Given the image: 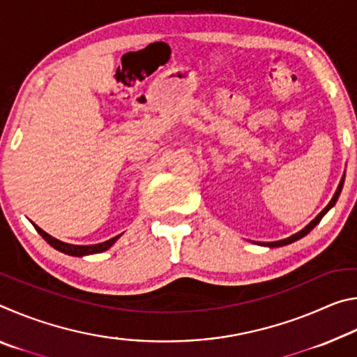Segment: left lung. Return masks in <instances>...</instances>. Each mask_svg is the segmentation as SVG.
Masks as SVG:
<instances>
[{
	"label": "left lung",
	"mask_w": 357,
	"mask_h": 357,
	"mask_svg": "<svg viewBox=\"0 0 357 357\" xmlns=\"http://www.w3.org/2000/svg\"><path fill=\"white\" fill-rule=\"evenodd\" d=\"M343 183H345V174H343L342 176V179H340V183H338V187H337V190H335V193H334V197H332V200L328 203V206H326L321 213H319L315 219H313L309 225L307 227H304L301 229V231H298V233H294V234H291V236L289 238H285V239H280V241H274V243H257V244H259V245H264V247H269V249H274V247H282V245H288V244H291V243H294V241H298V239H301V238H304L305 234H309L313 228H315L318 223H319V220L323 219V217L326 215V213H328V211L331 209V208H334V204L337 203V200H338V197H340V192H342V189H343Z\"/></svg>",
	"instance_id": "obj_1"
}]
</instances>
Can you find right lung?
Listing matches in <instances>:
<instances>
[{"label": "right lung", "instance_id": "1", "mask_svg": "<svg viewBox=\"0 0 357 357\" xmlns=\"http://www.w3.org/2000/svg\"><path fill=\"white\" fill-rule=\"evenodd\" d=\"M36 231H38L42 238H44L48 244H50L53 249H56L58 252H63L66 255H70V257H86V255H94V253H100V252H105L110 249V247L116 243V241L123 236V233L118 234V236H114L112 239L105 241V243H100V244H93V245H75V244H68V243H63V241H59L56 238L50 236V234L45 233L44 229L39 228L36 223H33Z\"/></svg>", "mask_w": 357, "mask_h": 357}]
</instances>
